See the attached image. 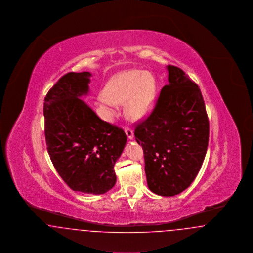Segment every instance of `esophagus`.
I'll use <instances>...</instances> for the list:
<instances>
[{"label": "esophagus", "instance_id": "1", "mask_svg": "<svg viewBox=\"0 0 253 253\" xmlns=\"http://www.w3.org/2000/svg\"><path fill=\"white\" fill-rule=\"evenodd\" d=\"M124 131H125V133H126V135H127L128 138H130V139L133 138V132H132V129H130V128H125Z\"/></svg>", "mask_w": 253, "mask_h": 253}]
</instances>
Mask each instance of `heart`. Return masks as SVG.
<instances>
[{
	"label": "heart",
	"mask_w": 253,
	"mask_h": 253,
	"mask_svg": "<svg viewBox=\"0 0 253 253\" xmlns=\"http://www.w3.org/2000/svg\"><path fill=\"white\" fill-rule=\"evenodd\" d=\"M156 83L154 78L141 70H130L113 77L98 96L100 105L110 118L118 112V103L125 102V113L132 120L147 116L154 105Z\"/></svg>",
	"instance_id": "heart-1"
}]
</instances>
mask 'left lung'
<instances>
[{"label": "left lung", "instance_id": "left-lung-1", "mask_svg": "<svg viewBox=\"0 0 253 253\" xmlns=\"http://www.w3.org/2000/svg\"><path fill=\"white\" fill-rule=\"evenodd\" d=\"M151 115L138 123L135 140L142 146L149 189L161 196L185 191L201 169L210 125L199 87L173 65Z\"/></svg>", "mask_w": 253, "mask_h": 253}]
</instances>
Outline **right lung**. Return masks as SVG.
Returning a JSON list of instances; mask_svg holds the SVG:
<instances>
[{"label":"right lung","instance_id":"obj_1","mask_svg":"<svg viewBox=\"0 0 253 253\" xmlns=\"http://www.w3.org/2000/svg\"><path fill=\"white\" fill-rule=\"evenodd\" d=\"M90 72L62 76L44 98L45 139L51 161L75 192L107 193L116 184L114 166L127 141L124 131L100 120L81 98Z\"/></svg>","mask_w":253,"mask_h":253}]
</instances>
